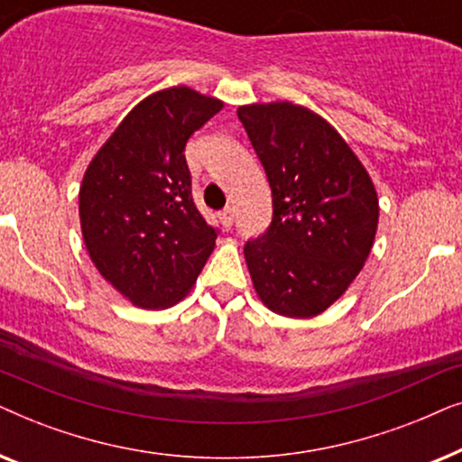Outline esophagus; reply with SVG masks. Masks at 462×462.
<instances>
[{"instance_id":"34e87169","label":"esophagus","mask_w":462,"mask_h":462,"mask_svg":"<svg viewBox=\"0 0 462 462\" xmlns=\"http://www.w3.org/2000/svg\"><path fill=\"white\" fill-rule=\"evenodd\" d=\"M220 223H223L225 229H231L233 226V208H225V210L218 212Z\"/></svg>"}]
</instances>
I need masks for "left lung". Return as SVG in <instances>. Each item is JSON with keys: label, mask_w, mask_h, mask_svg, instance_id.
Wrapping results in <instances>:
<instances>
[{"label": "left lung", "mask_w": 462, "mask_h": 462, "mask_svg": "<svg viewBox=\"0 0 462 462\" xmlns=\"http://www.w3.org/2000/svg\"><path fill=\"white\" fill-rule=\"evenodd\" d=\"M267 174L273 218L244 256L271 311L313 318L340 299L374 244L378 198L343 136L292 103L237 109Z\"/></svg>", "instance_id": "8db88e82"}]
</instances>
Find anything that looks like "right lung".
Listing matches in <instances>:
<instances>
[{
  "mask_svg": "<svg viewBox=\"0 0 462 462\" xmlns=\"http://www.w3.org/2000/svg\"><path fill=\"white\" fill-rule=\"evenodd\" d=\"M223 109L187 86L138 103L84 174L81 233L100 275L143 309L179 302L212 254L218 229L191 195L189 136Z\"/></svg>",
  "mask_w": 462,
  "mask_h": 462,
  "instance_id": "obj_1",
  "label": "right lung"
}]
</instances>
